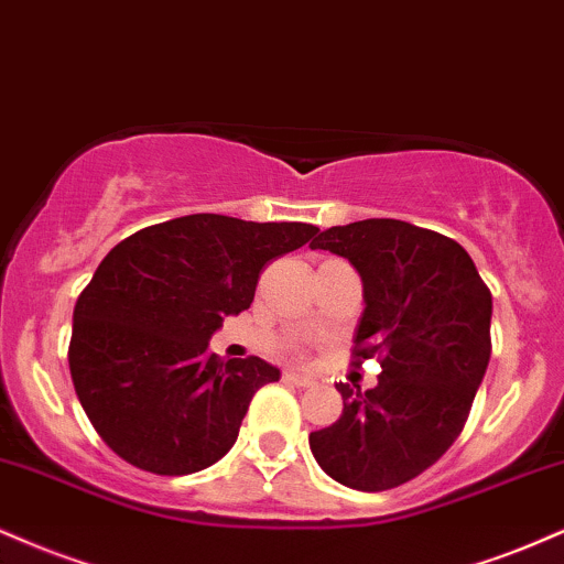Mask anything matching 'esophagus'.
Instances as JSON below:
<instances>
[{
  "instance_id": "1",
  "label": "esophagus",
  "mask_w": 564,
  "mask_h": 564,
  "mask_svg": "<svg viewBox=\"0 0 564 564\" xmlns=\"http://www.w3.org/2000/svg\"><path fill=\"white\" fill-rule=\"evenodd\" d=\"M284 380L293 382V386H297V388H308V386H314V377H311V375H303V372H295V369H288V372H284Z\"/></svg>"
}]
</instances>
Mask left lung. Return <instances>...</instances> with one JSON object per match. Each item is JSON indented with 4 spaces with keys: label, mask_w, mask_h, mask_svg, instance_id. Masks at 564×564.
Wrapping results in <instances>:
<instances>
[{
    "label": "left lung",
    "mask_w": 564,
    "mask_h": 564,
    "mask_svg": "<svg viewBox=\"0 0 564 564\" xmlns=\"http://www.w3.org/2000/svg\"><path fill=\"white\" fill-rule=\"evenodd\" d=\"M311 250L359 271L354 364L377 356L382 367L367 393L337 386L343 414L308 435L311 454L343 486L388 491L459 438L491 359V290L459 242L395 218L324 229Z\"/></svg>",
    "instance_id": "8db88e82"
}]
</instances>
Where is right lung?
Wrapping results in <instances>:
<instances>
[{"label": "right lung", "instance_id": "obj_1", "mask_svg": "<svg viewBox=\"0 0 564 564\" xmlns=\"http://www.w3.org/2000/svg\"><path fill=\"white\" fill-rule=\"evenodd\" d=\"M314 224L192 214L152 224L102 258L73 308L68 364L86 416L121 459L189 475L235 446L256 390L280 380L258 356L221 361L210 335L250 308L261 269Z\"/></svg>", "mask_w": 564, "mask_h": 564}]
</instances>
